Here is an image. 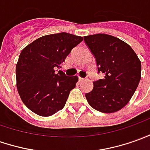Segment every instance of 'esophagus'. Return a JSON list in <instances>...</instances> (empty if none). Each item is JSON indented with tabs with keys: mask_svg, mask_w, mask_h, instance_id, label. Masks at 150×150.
Listing matches in <instances>:
<instances>
[{
	"mask_svg": "<svg viewBox=\"0 0 150 150\" xmlns=\"http://www.w3.org/2000/svg\"><path fill=\"white\" fill-rule=\"evenodd\" d=\"M79 80L80 81V82H83V81H84V80H85V79H83V78H81V77H79Z\"/></svg>",
	"mask_w": 150,
	"mask_h": 150,
	"instance_id": "esophagus-1",
	"label": "esophagus"
}]
</instances>
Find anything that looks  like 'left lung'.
Wrapping results in <instances>:
<instances>
[{"label": "left lung", "instance_id": "obj_1", "mask_svg": "<svg viewBox=\"0 0 150 150\" xmlns=\"http://www.w3.org/2000/svg\"><path fill=\"white\" fill-rule=\"evenodd\" d=\"M96 59L98 72L104 77L93 82L85 94L88 104L97 111L112 113L131 100L141 78V63L134 50L116 37L98 33L83 37Z\"/></svg>", "mask_w": 150, "mask_h": 150}]
</instances>
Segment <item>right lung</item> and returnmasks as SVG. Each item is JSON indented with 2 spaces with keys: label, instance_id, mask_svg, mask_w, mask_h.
Instances as JSON below:
<instances>
[{
  "label": "right lung",
  "instance_id": "add662e5",
  "mask_svg": "<svg viewBox=\"0 0 150 150\" xmlns=\"http://www.w3.org/2000/svg\"><path fill=\"white\" fill-rule=\"evenodd\" d=\"M83 38L67 33L45 35L22 50L16 64V86L21 100L33 112L49 117L62 110L78 77L60 68Z\"/></svg>",
  "mask_w": 150,
  "mask_h": 150
}]
</instances>
